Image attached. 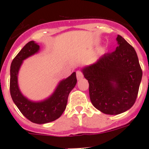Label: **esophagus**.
I'll return each instance as SVG.
<instances>
[{"mask_svg":"<svg viewBox=\"0 0 149 149\" xmlns=\"http://www.w3.org/2000/svg\"><path fill=\"white\" fill-rule=\"evenodd\" d=\"M76 74H77V80H78V81L81 80V79L84 77L83 73L81 72V71H77V72H76Z\"/></svg>","mask_w":149,"mask_h":149,"instance_id":"34e87169","label":"esophagus"}]
</instances>
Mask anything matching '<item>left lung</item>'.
Returning a JSON list of instances; mask_svg holds the SVG:
<instances>
[{"label":"left lung","mask_w":149,"mask_h":149,"mask_svg":"<svg viewBox=\"0 0 149 149\" xmlns=\"http://www.w3.org/2000/svg\"><path fill=\"white\" fill-rule=\"evenodd\" d=\"M119 46L83 69L89 82L93 106L105 114L117 115L134 104L139 92L143 71L134 47L120 35Z\"/></svg>","instance_id":"left-lung-1"}]
</instances>
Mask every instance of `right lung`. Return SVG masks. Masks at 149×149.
<instances>
[{
  "mask_svg": "<svg viewBox=\"0 0 149 149\" xmlns=\"http://www.w3.org/2000/svg\"><path fill=\"white\" fill-rule=\"evenodd\" d=\"M39 46L30 41L24 46L19 53L13 59L10 67V89L12 99L21 113L30 122L45 124L53 122L61 116L65 110L68 95L76 84V73L63 80L58 85L54 93L47 100L41 102H32L24 97L18 86V72L22 61L36 53Z\"/></svg>",
  "mask_w": 149,
  "mask_h": 149,
  "instance_id": "1",
  "label": "right lung"
}]
</instances>
